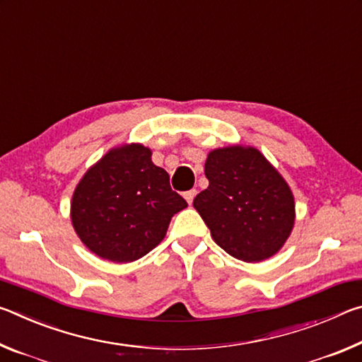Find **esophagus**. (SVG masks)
I'll return each mask as SVG.
<instances>
[{
    "label": "esophagus",
    "mask_w": 362,
    "mask_h": 362,
    "mask_svg": "<svg viewBox=\"0 0 362 362\" xmlns=\"http://www.w3.org/2000/svg\"><path fill=\"white\" fill-rule=\"evenodd\" d=\"M183 196H185L187 203H188L189 206H192V204H193V199H194V196H196V189H189V192H187V193L183 194Z\"/></svg>",
    "instance_id": "esophagus-1"
}]
</instances>
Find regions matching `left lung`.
Here are the masks:
<instances>
[{"label":"left lung","instance_id":"8db88e82","mask_svg":"<svg viewBox=\"0 0 362 362\" xmlns=\"http://www.w3.org/2000/svg\"><path fill=\"white\" fill-rule=\"evenodd\" d=\"M209 187L193 201L212 240L226 254L259 263L278 254L296 223V199L279 170L250 145L207 153Z\"/></svg>","mask_w":362,"mask_h":362}]
</instances>
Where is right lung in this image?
<instances>
[{
	"instance_id": "1",
	"label": "right lung",
	"mask_w": 362,
	"mask_h": 362,
	"mask_svg": "<svg viewBox=\"0 0 362 362\" xmlns=\"http://www.w3.org/2000/svg\"><path fill=\"white\" fill-rule=\"evenodd\" d=\"M188 204L142 144L108 150L78 182L70 218L76 235L103 260L142 259L164 240L174 214Z\"/></svg>"
}]
</instances>
